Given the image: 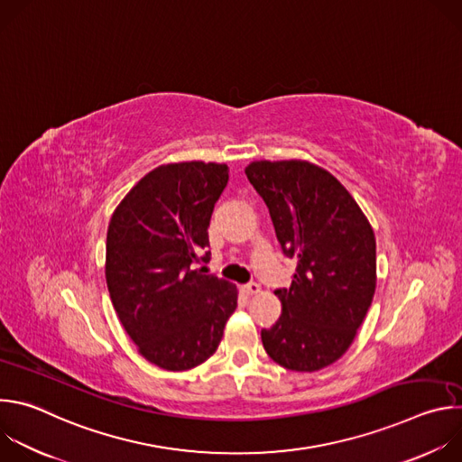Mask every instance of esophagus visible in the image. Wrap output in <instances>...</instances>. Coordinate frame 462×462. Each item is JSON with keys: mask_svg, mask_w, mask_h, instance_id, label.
<instances>
[{"mask_svg": "<svg viewBox=\"0 0 462 462\" xmlns=\"http://www.w3.org/2000/svg\"><path fill=\"white\" fill-rule=\"evenodd\" d=\"M243 292H245L246 296H254V294H259V292H261V287L252 282V283H246V285L243 287Z\"/></svg>", "mask_w": 462, "mask_h": 462, "instance_id": "obj_1", "label": "esophagus"}]
</instances>
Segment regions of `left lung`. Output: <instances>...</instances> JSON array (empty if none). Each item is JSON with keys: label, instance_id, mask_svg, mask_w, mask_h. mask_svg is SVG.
<instances>
[{"label": "left lung", "instance_id": "obj_1", "mask_svg": "<svg viewBox=\"0 0 462 462\" xmlns=\"http://www.w3.org/2000/svg\"><path fill=\"white\" fill-rule=\"evenodd\" d=\"M245 173L269 208L283 254L298 259L292 285L274 292L283 312L261 331L263 347L291 371L331 365L373 301V228L340 180L310 162L259 161Z\"/></svg>", "mask_w": 462, "mask_h": 462}]
</instances>
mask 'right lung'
<instances>
[{
    "mask_svg": "<svg viewBox=\"0 0 462 462\" xmlns=\"http://www.w3.org/2000/svg\"><path fill=\"white\" fill-rule=\"evenodd\" d=\"M226 182V164L159 166L131 188L107 228L111 303L141 355L168 371L210 358L237 307L232 283L195 269L210 259V217Z\"/></svg>",
    "mask_w": 462,
    "mask_h": 462,
    "instance_id": "obj_1",
    "label": "right lung"
}]
</instances>
